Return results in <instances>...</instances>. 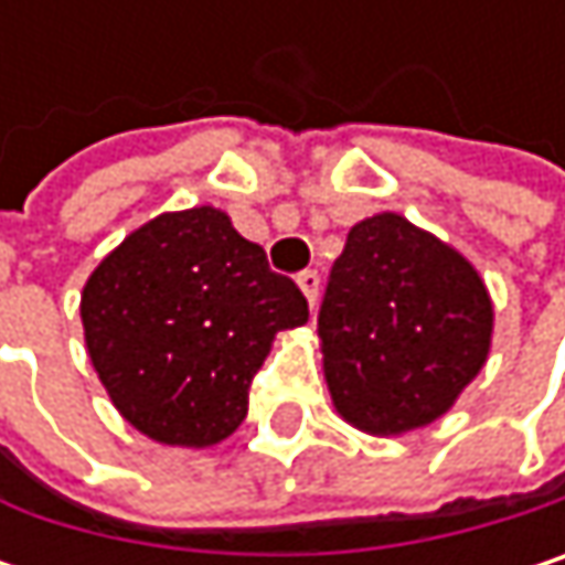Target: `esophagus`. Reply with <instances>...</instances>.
Wrapping results in <instances>:
<instances>
[{"label": "esophagus", "mask_w": 565, "mask_h": 565, "mask_svg": "<svg viewBox=\"0 0 565 565\" xmlns=\"http://www.w3.org/2000/svg\"><path fill=\"white\" fill-rule=\"evenodd\" d=\"M297 287L303 290L307 303L313 307V303H317V294H320V275H317V271H300V275H297Z\"/></svg>", "instance_id": "1"}]
</instances>
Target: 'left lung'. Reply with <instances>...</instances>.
I'll return each mask as SVG.
<instances>
[{"label": "left lung", "instance_id": "left-lung-1", "mask_svg": "<svg viewBox=\"0 0 565 565\" xmlns=\"http://www.w3.org/2000/svg\"><path fill=\"white\" fill-rule=\"evenodd\" d=\"M337 412L373 435L441 418L491 353L494 307L475 265L395 212L350 228L317 317Z\"/></svg>", "mask_w": 565, "mask_h": 565}]
</instances>
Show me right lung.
<instances>
[{
	"mask_svg": "<svg viewBox=\"0 0 565 565\" xmlns=\"http://www.w3.org/2000/svg\"><path fill=\"white\" fill-rule=\"evenodd\" d=\"M81 323L97 380L137 431L209 448L248 415V386L275 333L307 323V297L222 209L199 205L130 232L84 284Z\"/></svg>",
	"mask_w": 565,
	"mask_h": 565,
	"instance_id": "right-lung-1",
	"label": "right lung"
}]
</instances>
